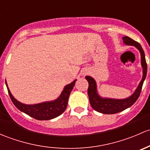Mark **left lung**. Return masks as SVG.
I'll use <instances>...</instances> for the list:
<instances>
[{"label": "left lung", "mask_w": 150, "mask_h": 150, "mask_svg": "<svg viewBox=\"0 0 150 150\" xmlns=\"http://www.w3.org/2000/svg\"><path fill=\"white\" fill-rule=\"evenodd\" d=\"M123 42L128 45H134L138 49L141 53V64L143 68L142 79L140 81L138 87L136 89L134 93L129 98L123 99V100H114V99L102 98L98 95L97 92L96 82L93 78L86 76L85 79L89 83L88 87V95H89V103L91 106L95 110L104 114H115L124 110L125 109L131 107L137 100L141 93L143 83L146 78V71H147V65L145 59L144 52L142 47L139 42L134 40L129 37H123Z\"/></svg>", "instance_id": "8db88e82"}]
</instances>
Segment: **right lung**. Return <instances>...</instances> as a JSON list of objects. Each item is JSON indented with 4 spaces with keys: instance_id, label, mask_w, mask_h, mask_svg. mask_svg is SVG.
<instances>
[{
    "instance_id": "obj_1",
    "label": "right lung",
    "mask_w": 150,
    "mask_h": 150,
    "mask_svg": "<svg viewBox=\"0 0 150 150\" xmlns=\"http://www.w3.org/2000/svg\"><path fill=\"white\" fill-rule=\"evenodd\" d=\"M76 81V80H74L70 84H68L65 86L64 91L57 100L36 105H25L17 101L12 96L11 93L8 87L6 81V84L7 86L8 92L11 100L13 102V105L19 110L27 114L35 119L40 120V121H46V120H50L59 116L66 110L69 95L74 86Z\"/></svg>"
}]
</instances>
